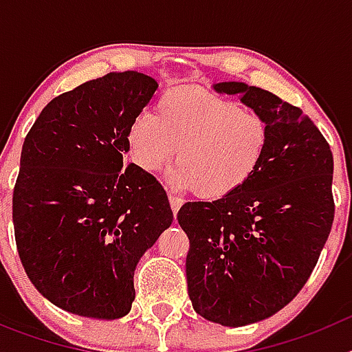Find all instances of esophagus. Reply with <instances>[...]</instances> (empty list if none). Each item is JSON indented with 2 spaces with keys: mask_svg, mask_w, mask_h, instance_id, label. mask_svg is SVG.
I'll return each mask as SVG.
<instances>
[{
  "mask_svg": "<svg viewBox=\"0 0 352 352\" xmlns=\"http://www.w3.org/2000/svg\"><path fill=\"white\" fill-rule=\"evenodd\" d=\"M169 203H170V208H173L174 217H176V214H178V210L182 208V204H183V199L178 197V195L169 194Z\"/></svg>",
  "mask_w": 352,
  "mask_h": 352,
  "instance_id": "1",
  "label": "esophagus"
}]
</instances>
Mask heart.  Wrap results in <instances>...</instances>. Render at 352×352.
I'll return each instance as SVG.
<instances>
[{
	"instance_id": "obj_1",
	"label": "heart",
	"mask_w": 352,
	"mask_h": 352,
	"mask_svg": "<svg viewBox=\"0 0 352 352\" xmlns=\"http://www.w3.org/2000/svg\"><path fill=\"white\" fill-rule=\"evenodd\" d=\"M130 157L146 173L164 169L182 190L214 201L243 188L263 166L270 126L261 114L199 89H174L133 118L126 132Z\"/></svg>"
}]
</instances>
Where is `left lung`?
I'll list each match as a JSON object with an SVG mask.
<instances>
[{"label":"left lung","mask_w":352,"mask_h":352,"mask_svg":"<svg viewBox=\"0 0 352 352\" xmlns=\"http://www.w3.org/2000/svg\"><path fill=\"white\" fill-rule=\"evenodd\" d=\"M213 89L238 95L270 126L268 153L243 188L178 211L192 307L238 328L284 309L309 280L333 223V155L312 120L273 93L238 80Z\"/></svg>","instance_id":"1"}]
</instances>
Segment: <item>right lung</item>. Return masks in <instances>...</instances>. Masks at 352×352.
I'll use <instances>...</instances> for the list:
<instances>
[{"label": "right lung", "instance_id": "1", "mask_svg": "<svg viewBox=\"0 0 352 352\" xmlns=\"http://www.w3.org/2000/svg\"><path fill=\"white\" fill-rule=\"evenodd\" d=\"M157 88L141 72H111L56 96L24 139L15 243L33 285L65 312L126 316L135 266L173 223L155 176L123 167L130 123Z\"/></svg>", "mask_w": 352, "mask_h": 352}]
</instances>
